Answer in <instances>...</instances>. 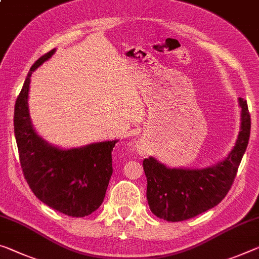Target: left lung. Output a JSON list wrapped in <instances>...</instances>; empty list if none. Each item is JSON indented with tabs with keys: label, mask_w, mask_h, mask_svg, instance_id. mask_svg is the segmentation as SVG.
<instances>
[{
	"label": "left lung",
	"mask_w": 259,
	"mask_h": 259,
	"mask_svg": "<svg viewBox=\"0 0 259 259\" xmlns=\"http://www.w3.org/2000/svg\"><path fill=\"white\" fill-rule=\"evenodd\" d=\"M241 129L235 146L218 163L203 169L169 168L154 158L143 161L147 179L146 197L153 214L160 219L183 221L218 205L235 179L250 137V114L247 101L239 98Z\"/></svg>",
	"instance_id": "obj_1"
}]
</instances>
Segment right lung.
<instances>
[{
    "mask_svg": "<svg viewBox=\"0 0 259 259\" xmlns=\"http://www.w3.org/2000/svg\"><path fill=\"white\" fill-rule=\"evenodd\" d=\"M55 51L36 60L27 73L15 105V137L20 166L33 194L49 207L79 218L91 214L104 202L113 173L112 152L117 141L63 150L36 134L28 112L31 75Z\"/></svg>",
    "mask_w": 259,
    "mask_h": 259,
    "instance_id": "right-lung-1",
    "label": "right lung"
}]
</instances>
